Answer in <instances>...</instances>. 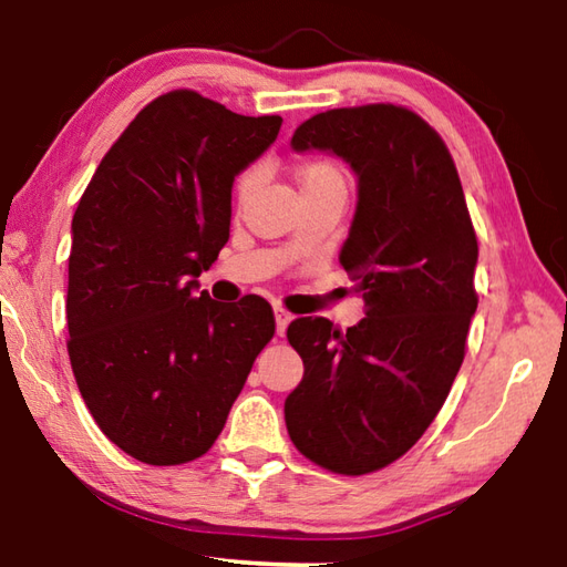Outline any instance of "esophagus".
<instances>
[{
	"label": "esophagus",
	"mask_w": 567,
	"mask_h": 567,
	"mask_svg": "<svg viewBox=\"0 0 567 567\" xmlns=\"http://www.w3.org/2000/svg\"><path fill=\"white\" fill-rule=\"evenodd\" d=\"M290 320H292V315L287 312L285 307L277 305V307H275V324H277V334H280V338L285 334V330H287V324H290Z\"/></svg>",
	"instance_id": "esophagus-1"
}]
</instances>
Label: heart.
Masks as SVG:
<instances>
[{
  "label": "heart",
  "mask_w": 567,
  "mask_h": 567,
  "mask_svg": "<svg viewBox=\"0 0 567 567\" xmlns=\"http://www.w3.org/2000/svg\"><path fill=\"white\" fill-rule=\"evenodd\" d=\"M257 182H260V169L257 167H247L243 175L235 179V197L237 203H247L249 195H252ZM330 182H342V172L332 165L328 159H312V162H305L300 167V185L302 189L307 187H318V185H330Z\"/></svg>",
  "instance_id": "1"
}]
</instances>
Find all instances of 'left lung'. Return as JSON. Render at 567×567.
Returning <instances> with one entry per match:
<instances>
[{"label":"left lung","mask_w":567,"mask_h":567,"mask_svg":"<svg viewBox=\"0 0 567 567\" xmlns=\"http://www.w3.org/2000/svg\"><path fill=\"white\" fill-rule=\"evenodd\" d=\"M292 150L332 152L358 177L340 265L364 318L344 334L324 318L290 322L305 375L285 400L287 433L324 470L375 473L417 443L453 388L477 310V237L455 162L415 112H320Z\"/></svg>","instance_id":"left-lung-1"}]
</instances>
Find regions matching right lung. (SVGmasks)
<instances>
[{
  "label": "right lung",
  "instance_id": "obj_1",
  "mask_svg": "<svg viewBox=\"0 0 567 567\" xmlns=\"http://www.w3.org/2000/svg\"><path fill=\"white\" fill-rule=\"evenodd\" d=\"M280 124L167 92L120 134L76 205L66 350L94 422L140 463L205 455L272 340L262 297L223 305L195 290L229 239L235 177Z\"/></svg>",
  "mask_w": 567,
  "mask_h": 567
}]
</instances>
